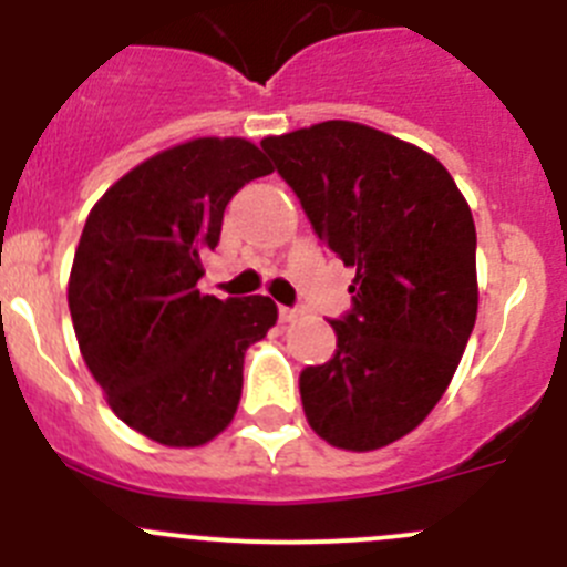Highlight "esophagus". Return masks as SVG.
<instances>
[{"label":"esophagus","instance_id":"1","mask_svg":"<svg viewBox=\"0 0 567 567\" xmlns=\"http://www.w3.org/2000/svg\"><path fill=\"white\" fill-rule=\"evenodd\" d=\"M301 319V310H296V308H279V321H282V324H290V321H299Z\"/></svg>","mask_w":567,"mask_h":567}]
</instances>
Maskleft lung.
Returning a JSON list of instances; mask_svg holds the SVG:
<instances>
[{
  "label": "left lung",
  "mask_w": 567,
  "mask_h": 567,
  "mask_svg": "<svg viewBox=\"0 0 567 567\" xmlns=\"http://www.w3.org/2000/svg\"><path fill=\"white\" fill-rule=\"evenodd\" d=\"M319 240L355 266L338 349L299 378L310 427L367 453L414 431L456 374L478 313L475 224L444 164L349 120L262 140Z\"/></svg>",
  "instance_id": "1"
}]
</instances>
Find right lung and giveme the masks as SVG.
Masks as SVG:
<instances>
[{
    "label": "right lung",
    "mask_w": 567,
    "mask_h": 567,
    "mask_svg": "<svg viewBox=\"0 0 567 567\" xmlns=\"http://www.w3.org/2000/svg\"><path fill=\"white\" fill-rule=\"evenodd\" d=\"M274 167L243 136H198L136 164L89 212L69 313L120 420L164 447H200L235 420L243 358L277 324L268 296L200 293V254L231 195Z\"/></svg>",
    "instance_id": "add662e5"
}]
</instances>
